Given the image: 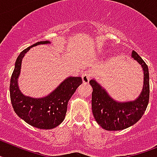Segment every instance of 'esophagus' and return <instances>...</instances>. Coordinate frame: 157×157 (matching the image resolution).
Segmentation results:
<instances>
[{"instance_id": "esophagus-1", "label": "esophagus", "mask_w": 157, "mask_h": 157, "mask_svg": "<svg viewBox=\"0 0 157 157\" xmlns=\"http://www.w3.org/2000/svg\"><path fill=\"white\" fill-rule=\"evenodd\" d=\"M90 71H85L82 75V82L83 83L86 84L88 83V82L90 80Z\"/></svg>"}]
</instances>
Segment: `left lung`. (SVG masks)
I'll list each match as a JSON object with an SVG mask.
<instances>
[{
    "instance_id": "1",
    "label": "left lung",
    "mask_w": 157,
    "mask_h": 157,
    "mask_svg": "<svg viewBox=\"0 0 157 157\" xmlns=\"http://www.w3.org/2000/svg\"><path fill=\"white\" fill-rule=\"evenodd\" d=\"M132 58L140 65L144 74L143 87L134 100L117 101L96 81L90 80L92 86V112L96 122L107 131L126 129L137 123L144 113L149 101V72L144 61L132 50Z\"/></svg>"
}]
</instances>
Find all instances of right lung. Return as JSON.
Returning <instances> with one entry per match:
<instances>
[{
  "mask_svg": "<svg viewBox=\"0 0 157 157\" xmlns=\"http://www.w3.org/2000/svg\"><path fill=\"white\" fill-rule=\"evenodd\" d=\"M46 44H50V41H38L19 54L15 63L10 86V99L14 111L25 122L40 129H52L63 123L68 102L82 82L81 77L69 76L50 94L39 98L28 96L21 91L18 78L25 55L32 47Z\"/></svg>",
  "mask_w": 157,
  "mask_h": 157,
  "instance_id": "right-lung-1",
  "label": "right lung"
}]
</instances>
